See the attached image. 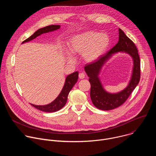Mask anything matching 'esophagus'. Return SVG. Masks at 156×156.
Masks as SVG:
<instances>
[{"label":"esophagus","instance_id":"obj_1","mask_svg":"<svg viewBox=\"0 0 156 156\" xmlns=\"http://www.w3.org/2000/svg\"><path fill=\"white\" fill-rule=\"evenodd\" d=\"M85 76H86V75H85V73H79V75H78L80 79H83V78H85Z\"/></svg>","mask_w":156,"mask_h":156}]
</instances>
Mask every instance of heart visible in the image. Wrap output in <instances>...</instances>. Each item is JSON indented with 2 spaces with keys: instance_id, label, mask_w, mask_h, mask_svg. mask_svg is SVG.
I'll return each mask as SVG.
<instances>
[{
  "instance_id": "1",
  "label": "heart",
  "mask_w": 156,
  "mask_h": 156,
  "mask_svg": "<svg viewBox=\"0 0 156 156\" xmlns=\"http://www.w3.org/2000/svg\"><path fill=\"white\" fill-rule=\"evenodd\" d=\"M110 39L107 34L87 31L76 34L70 39L68 50L72 56L82 55L86 62H93L107 51Z\"/></svg>"
}]
</instances>
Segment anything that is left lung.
Returning a JSON list of instances; mask_svg holds the SVG:
<instances>
[{
    "mask_svg": "<svg viewBox=\"0 0 156 156\" xmlns=\"http://www.w3.org/2000/svg\"><path fill=\"white\" fill-rule=\"evenodd\" d=\"M119 39L116 45L96 62L86 65L84 70L91 84V99L94 105L99 109L109 110L122 105L135 90L140 80V58L135 44L119 28ZM125 51L129 54L133 60V69L131 80L128 86L121 92L111 94L104 90L98 75L103 65L112 54Z\"/></svg>",
    "mask_w": 156,
    "mask_h": 156,
    "instance_id": "8db88e82",
    "label": "left lung"
}]
</instances>
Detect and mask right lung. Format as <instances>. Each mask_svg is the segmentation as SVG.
Segmentation results:
<instances>
[{
    "label": "right lung",
    "mask_w": 156,
    "mask_h": 156,
    "mask_svg": "<svg viewBox=\"0 0 156 156\" xmlns=\"http://www.w3.org/2000/svg\"><path fill=\"white\" fill-rule=\"evenodd\" d=\"M60 27V25H52L47 26L46 27L40 28L38 30H37L32 36H31L30 37L25 40L22 43L31 41L34 38H36L37 36L43 33H49L51 31H53L54 30H57L59 29ZM78 72H75L68 75L67 77L66 78L65 83L62 91L60 92L58 97L52 102L46 105H36L34 104H31V105H32L35 108L46 112H56V111L59 110L66 104L69 94L70 91L72 90V89L75 85V84L78 81Z\"/></svg>",
    "instance_id": "1"
}]
</instances>
